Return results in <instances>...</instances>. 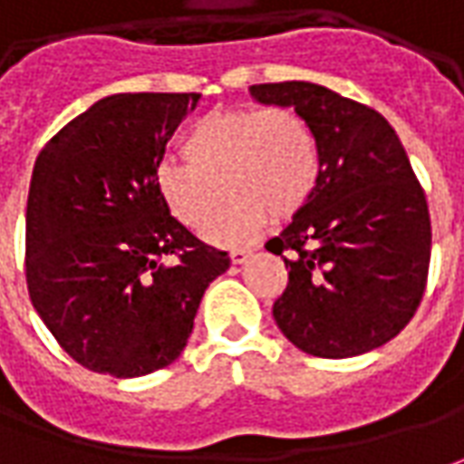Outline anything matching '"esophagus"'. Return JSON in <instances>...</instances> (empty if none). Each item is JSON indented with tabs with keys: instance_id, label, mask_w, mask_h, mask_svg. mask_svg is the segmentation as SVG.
I'll return each instance as SVG.
<instances>
[{
	"instance_id": "esophagus-1",
	"label": "esophagus",
	"mask_w": 464,
	"mask_h": 464,
	"mask_svg": "<svg viewBox=\"0 0 464 464\" xmlns=\"http://www.w3.org/2000/svg\"><path fill=\"white\" fill-rule=\"evenodd\" d=\"M248 258H251V251H246V248H233L231 251L233 264H246Z\"/></svg>"
}]
</instances>
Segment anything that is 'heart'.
Here are the masks:
<instances>
[{"mask_svg": "<svg viewBox=\"0 0 464 464\" xmlns=\"http://www.w3.org/2000/svg\"><path fill=\"white\" fill-rule=\"evenodd\" d=\"M182 160L154 169V192L179 226L200 231L226 191L232 200L206 231L216 246L251 244L272 216H297L320 179L317 137L292 109L206 113L185 134Z\"/></svg>", "mask_w": 464, "mask_h": 464, "instance_id": "b5f03b06", "label": "heart"}]
</instances>
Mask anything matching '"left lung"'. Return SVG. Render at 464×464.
Here are the masks:
<instances>
[{
	"label": "left lung",
	"instance_id": "1",
	"mask_svg": "<svg viewBox=\"0 0 464 464\" xmlns=\"http://www.w3.org/2000/svg\"><path fill=\"white\" fill-rule=\"evenodd\" d=\"M248 93L295 109L320 144L310 203L266 241V251L289 254L274 320L317 358L381 348L414 317L430 269L427 198L401 141L381 113L317 83H258Z\"/></svg>",
	"mask_w": 464,
	"mask_h": 464
}]
</instances>
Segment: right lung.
<instances>
[{
	"label": "right lung",
	"mask_w": 464,
	"mask_h": 464,
	"mask_svg": "<svg viewBox=\"0 0 464 464\" xmlns=\"http://www.w3.org/2000/svg\"><path fill=\"white\" fill-rule=\"evenodd\" d=\"M200 93H113L37 154L27 198V289L60 348L137 378L188 345L208 285L231 266L154 192V169Z\"/></svg>",
	"instance_id": "obj_1"
}]
</instances>
